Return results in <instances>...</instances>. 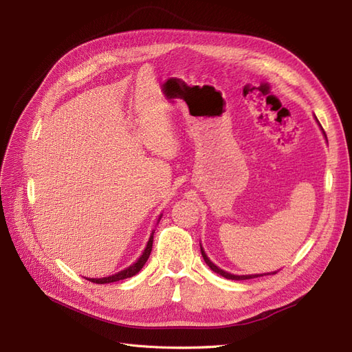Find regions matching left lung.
Segmentation results:
<instances>
[{
  "label": "left lung",
  "mask_w": 352,
  "mask_h": 352,
  "mask_svg": "<svg viewBox=\"0 0 352 352\" xmlns=\"http://www.w3.org/2000/svg\"><path fill=\"white\" fill-rule=\"evenodd\" d=\"M199 247H201V243H199ZM201 255H202V258H204V261L207 263V265H208V267H210L212 272L220 274V276H223V278L230 279V280H247V279H254V278H260V276H264V274H242V276L232 274V273H228V272H225V270H221L220 267H217V265L207 257V254H206L204 250H202V247H201ZM274 273H276V272H274ZM274 273H273V274H274ZM267 274H270V273H267Z\"/></svg>",
  "instance_id": "left-lung-1"
}]
</instances>
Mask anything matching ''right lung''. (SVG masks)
<instances>
[{
	"mask_svg": "<svg viewBox=\"0 0 352 352\" xmlns=\"http://www.w3.org/2000/svg\"><path fill=\"white\" fill-rule=\"evenodd\" d=\"M160 219H162V216L158 217V221H160ZM154 232H155V230H153L150 239H148V242H146V247H145V250H144V252H142L141 257L138 258L132 265H129V267L124 269V270H122V272H119V273H116V274H113V276H109V278H101V279H88V280H91L92 283L104 285V283H113V282H117V280H123V279H127V278H132V276H135L138 272H140V270L144 267V264L146 263L148 257H150L151 250H153Z\"/></svg>",
	"mask_w": 352,
	"mask_h": 352,
	"instance_id": "1",
	"label": "right lung"
}]
</instances>
